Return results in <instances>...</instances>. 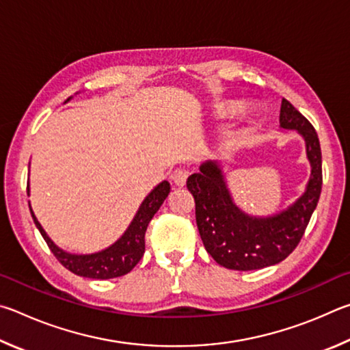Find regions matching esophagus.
<instances>
[{"label": "esophagus", "instance_id": "1", "mask_svg": "<svg viewBox=\"0 0 350 350\" xmlns=\"http://www.w3.org/2000/svg\"><path fill=\"white\" fill-rule=\"evenodd\" d=\"M187 176H189V172L186 169H175L174 172H172L170 178H172V181L175 183V186L183 187L186 185Z\"/></svg>", "mask_w": 350, "mask_h": 350}]
</instances>
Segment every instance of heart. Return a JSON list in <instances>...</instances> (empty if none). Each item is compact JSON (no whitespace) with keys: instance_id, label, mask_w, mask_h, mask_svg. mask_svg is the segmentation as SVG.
I'll return each instance as SVG.
<instances>
[{"instance_id":"obj_1","label":"heart","mask_w":350,"mask_h":350,"mask_svg":"<svg viewBox=\"0 0 350 350\" xmlns=\"http://www.w3.org/2000/svg\"><path fill=\"white\" fill-rule=\"evenodd\" d=\"M232 112H235L234 104H223V106L218 107V113L219 115H229Z\"/></svg>"}]
</instances>
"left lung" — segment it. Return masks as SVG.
I'll return each instance as SVG.
<instances>
[{
    "instance_id": "obj_1",
    "label": "left lung",
    "mask_w": 350,
    "mask_h": 350,
    "mask_svg": "<svg viewBox=\"0 0 350 350\" xmlns=\"http://www.w3.org/2000/svg\"><path fill=\"white\" fill-rule=\"evenodd\" d=\"M280 126L303 135L312 165L308 189L287 211L269 218L246 215L234 204L221 170L213 161L204 163L198 174L187 178L201 240L212 258L226 269L256 271L286 260L301 241L320 200L321 149L314 126L286 98L281 103Z\"/></svg>"
}]
</instances>
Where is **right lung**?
<instances>
[{
  "mask_svg": "<svg viewBox=\"0 0 350 350\" xmlns=\"http://www.w3.org/2000/svg\"><path fill=\"white\" fill-rule=\"evenodd\" d=\"M27 193H29V185H27ZM170 193V185L167 181L159 183V185L153 189V191L147 195L143 204L139 206V209L135 215L133 221L129 226L127 230L124 232L118 241L112 246L107 247L101 252L90 254V255H73L67 254L63 249L55 246L53 241L47 237L44 229L41 228L38 219L33 215L32 209V218L35 221V226L38 228L40 234L44 238L49 249L52 250L61 265L66 269H69L72 273L79 275V277L85 278H95V280H109L122 277L132 271V269L138 265V261L143 258L146 241L144 235L149 226L150 219L158 212L159 207L164 203V200L167 198Z\"/></svg>",
  "mask_w": 350,
  "mask_h": 350,
  "instance_id": "1",
  "label": "right lung"
}]
</instances>
